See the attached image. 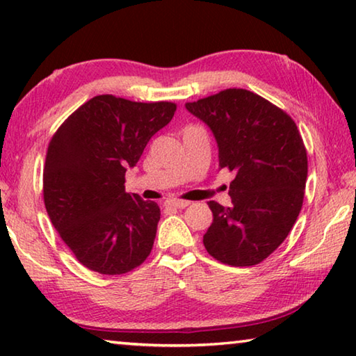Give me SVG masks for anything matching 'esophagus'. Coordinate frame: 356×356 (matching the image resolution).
Masks as SVG:
<instances>
[{"label":"esophagus","instance_id":"1","mask_svg":"<svg viewBox=\"0 0 356 356\" xmlns=\"http://www.w3.org/2000/svg\"><path fill=\"white\" fill-rule=\"evenodd\" d=\"M165 204L168 207H174V209H185V207L190 206L188 201H180V200H170V201H166Z\"/></svg>","mask_w":356,"mask_h":356}]
</instances>
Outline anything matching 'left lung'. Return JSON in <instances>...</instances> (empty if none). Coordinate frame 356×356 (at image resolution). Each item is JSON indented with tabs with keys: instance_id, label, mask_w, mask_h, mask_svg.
Segmentation results:
<instances>
[{
	"instance_id": "obj_1",
	"label": "left lung",
	"mask_w": 356,
	"mask_h": 356,
	"mask_svg": "<svg viewBox=\"0 0 356 356\" xmlns=\"http://www.w3.org/2000/svg\"><path fill=\"white\" fill-rule=\"evenodd\" d=\"M218 144L220 168L236 172L231 207L210 201L204 246L216 261L250 267L284 242L303 206L308 156L293 119L246 89L185 104Z\"/></svg>"
}]
</instances>
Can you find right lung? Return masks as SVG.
Instances as JSON below:
<instances>
[{
	"instance_id": "obj_1",
	"label": "right lung",
	"mask_w": 356,
	"mask_h": 356,
	"mask_svg": "<svg viewBox=\"0 0 356 356\" xmlns=\"http://www.w3.org/2000/svg\"><path fill=\"white\" fill-rule=\"evenodd\" d=\"M174 111L171 102L97 95L72 113L48 144L47 213L64 243L92 272L127 273L152 251L160 207L125 191V171L138 163Z\"/></svg>"
}]
</instances>
